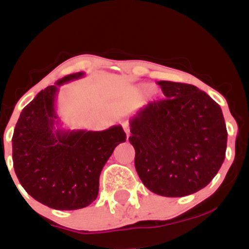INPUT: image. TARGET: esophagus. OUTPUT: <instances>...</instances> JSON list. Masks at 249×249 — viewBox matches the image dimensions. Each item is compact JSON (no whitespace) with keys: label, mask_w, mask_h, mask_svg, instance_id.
<instances>
[{"label":"esophagus","mask_w":249,"mask_h":249,"mask_svg":"<svg viewBox=\"0 0 249 249\" xmlns=\"http://www.w3.org/2000/svg\"><path fill=\"white\" fill-rule=\"evenodd\" d=\"M122 125H123V128H124L125 133H126V136L128 137V134H130V124H128V122L124 121V122H123Z\"/></svg>","instance_id":"obj_1"}]
</instances>
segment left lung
I'll return each instance as SVG.
<instances>
[{"label": "left lung", "instance_id": "1", "mask_svg": "<svg viewBox=\"0 0 249 249\" xmlns=\"http://www.w3.org/2000/svg\"><path fill=\"white\" fill-rule=\"evenodd\" d=\"M166 98L130 118L137 173L151 192L185 196L207 186L221 167L227 130L221 107L191 84L160 81Z\"/></svg>", "mask_w": 249, "mask_h": 249}]
</instances>
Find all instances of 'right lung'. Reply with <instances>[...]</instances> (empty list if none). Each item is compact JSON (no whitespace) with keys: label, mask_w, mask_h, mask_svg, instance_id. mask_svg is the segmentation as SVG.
I'll return each instance as SVG.
<instances>
[{"label":"right lung","mask_w":249,"mask_h":249,"mask_svg":"<svg viewBox=\"0 0 249 249\" xmlns=\"http://www.w3.org/2000/svg\"><path fill=\"white\" fill-rule=\"evenodd\" d=\"M84 75L71 73L37 93L22 110L11 141L21 185L34 199L55 210H79L95 201L105 162L126 141L121 125L104 131L62 127L56 112L58 87Z\"/></svg>","instance_id":"right-lung-1"}]
</instances>
